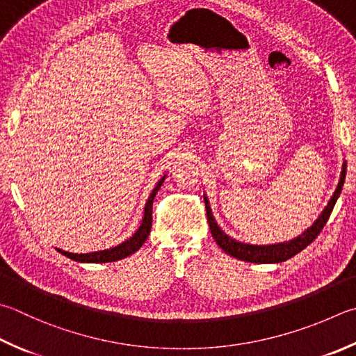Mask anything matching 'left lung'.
I'll list each match as a JSON object with an SVG mask.
<instances>
[{"label": "left lung", "mask_w": 356, "mask_h": 356, "mask_svg": "<svg viewBox=\"0 0 356 356\" xmlns=\"http://www.w3.org/2000/svg\"><path fill=\"white\" fill-rule=\"evenodd\" d=\"M346 169L347 164L346 161L343 163V170H341V177H339V183L337 186V191H334L333 197L328 201V204L325 206V209L323 213L318 217V220L308 227L304 234H300L299 237L284 241V243H274V245H250V243H241V241H237L236 238H231L227 234L221 231V227L217 225L216 218L212 216L209 201L204 197V203H206V213H207V223H209L211 232L213 240L217 241V245L223 250L226 254L236 257L238 260L243 261H251V264H280V261H285L288 259H291L293 256H296L298 252L312 243V241L319 236V232L323 231V227L325 226L328 217L333 211V206L337 203V200L339 197L341 191H343L344 186V179H346Z\"/></svg>", "instance_id": "left-lung-1"}]
</instances>
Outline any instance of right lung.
Returning <instances> with one entry per match:
<instances>
[{"label":"right lung","instance_id":"add662e5","mask_svg":"<svg viewBox=\"0 0 356 356\" xmlns=\"http://www.w3.org/2000/svg\"><path fill=\"white\" fill-rule=\"evenodd\" d=\"M165 179V175L158 181V184L155 186V189L152 191L149 200H147L145 207H144V217H143V223H140L139 229L133 234V236L122 241V243L115 246V248H110V250H104V251H96V252H90V254H74V252H68V251H63V250H58L57 251L60 254H63V256L70 257L71 260H76V261H82V264H105V261H116L120 259H125L131 256V254H135L140 246L144 245V241L147 240L152 229V206H153V198L159 191V187L163 186Z\"/></svg>","mask_w":356,"mask_h":356}]
</instances>
